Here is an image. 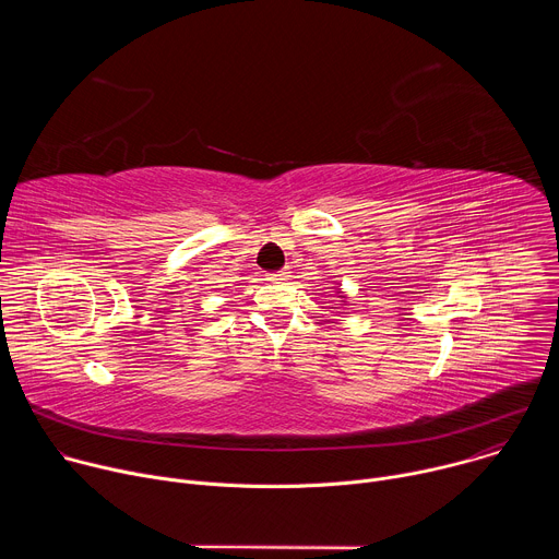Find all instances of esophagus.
<instances>
[{"label":"esophagus","mask_w":559,"mask_h":559,"mask_svg":"<svg viewBox=\"0 0 559 559\" xmlns=\"http://www.w3.org/2000/svg\"><path fill=\"white\" fill-rule=\"evenodd\" d=\"M289 270H281V272H276V274H270V281H287L289 278Z\"/></svg>","instance_id":"obj_1"}]
</instances>
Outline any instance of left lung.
Returning a JSON list of instances; mask_svg holds the SVG:
<instances>
[{
	"mask_svg": "<svg viewBox=\"0 0 559 559\" xmlns=\"http://www.w3.org/2000/svg\"><path fill=\"white\" fill-rule=\"evenodd\" d=\"M341 298H345V296H341ZM343 302H345V300H343Z\"/></svg>",
	"mask_w": 559,
	"mask_h": 559,
	"instance_id": "8db88e82",
	"label": "left lung"
}]
</instances>
